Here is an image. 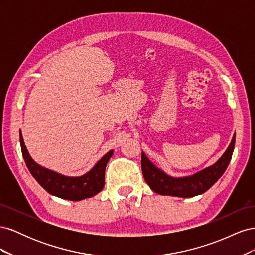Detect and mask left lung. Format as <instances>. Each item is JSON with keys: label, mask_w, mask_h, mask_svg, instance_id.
I'll return each instance as SVG.
<instances>
[{"label": "left lung", "mask_w": 255, "mask_h": 255, "mask_svg": "<svg viewBox=\"0 0 255 255\" xmlns=\"http://www.w3.org/2000/svg\"><path fill=\"white\" fill-rule=\"evenodd\" d=\"M235 145V134L230 145L216 163L195 174L183 177H173L160 170L141 153V169L146 184L158 195L191 198L201 195L217 182L232 158Z\"/></svg>", "instance_id": "obj_1"}]
</instances>
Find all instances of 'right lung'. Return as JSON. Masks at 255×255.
<instances>
[{"instance_id": "obj_1", "label": "right lung", "mask_w": 255, "mask_h": 255, "mask_svg": "<svg viewBox=\"0 0 255 255\" xmlns=\"http://www.w3.org/2000/svg\"><path fill=\"white\" fill-rule=\"evenodd\" d=\"M20 143L22 155L24 157L29 172L49 194L61 199L70 200V201H80V200L96 196L103 189L105 184V168L113 155V150L106 153L95 167L84 175L66 176L41 167L34 161L23 141L21 132Z\"/></svg>"}]
</instances>
